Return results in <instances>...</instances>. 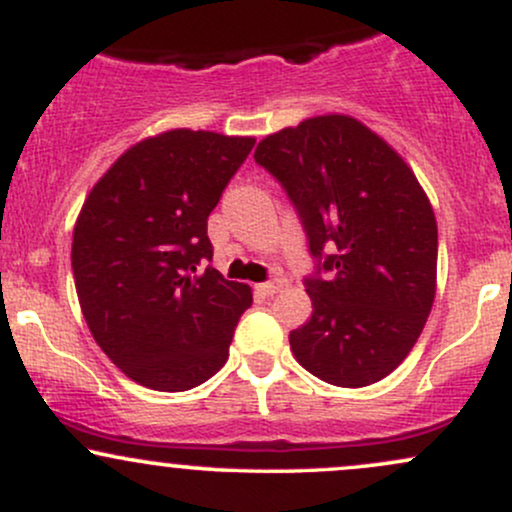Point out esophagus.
Returning <instances> with one entry per match:
<instances>
[{"label": "esophagus", "instance_id": "34e87169", "mask_svg": "<svg viewBox=\"0 0 512 512\" xmlns=\"http://www.w3.org/2000/svg\"><path fill=\"white\" fill-rule=\"evenodd\" d=\"M279 289H281V281H264V284L255 286L257 296H274Z\"/></svg>", "mask_w": 512, "mask_h": 512}]
</instances>
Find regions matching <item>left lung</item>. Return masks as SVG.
Listing matches in <instances>:
<instances>
[{
	"label": "left lung",
	"mask_w": 512,
	"mask_h": 512,
	"mask_svg": "<svg viewBox=\"0 0 512 512\" xmlns=\"http://www.w3.org/2000/svg\"><path fill=\"white\" fill-rule=\"evenodd\" d=\"M255 161L281 182L317 260L305 279L313 315L289 334L293 356L330 385L378 383L407 358L436 298L438 226L424 187L349 115L269 134Z\"/></svg>",
	"instance_id": "8db88e82"
}]
</instances>
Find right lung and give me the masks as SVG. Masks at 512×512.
I'll return each mask as SVG.
<instances>
[{
	"mask_svg": "<svg viewBox=\"0 0 512 512\" xmlns=\"http://www.w3.org/2000/svg\"><path fill=\"white\" fill-rule=\"evenodd\" d=\"M255 146L252 137L170 129L129 146L88 192L72 269L96 344L134 383L202 385L228 358L248 284L211 260L207 219Z\"/></svg>",
	"mask_w": 512,
	"mask_h": 512,
	"instance_id": "right-lung-1",
	"label": "right lung"
}]
</instances>
